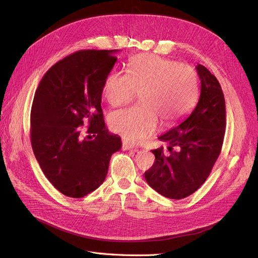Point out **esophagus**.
Wrapping results in <instances>:
<instances>
[{
    "label": "esophagus",
    "mask_w": 258,
    "mask_h": 258,
    "mask_svg": "<svg viewBox=\"0 0 258 258\" xmlns=\"http://www.w3.org/2000/svg\"><path fill=\"white\" fill-rule=\"evenodd\" d=\"M137 148H138V147H137L136 145H134V144L128 143V142H126V141L122 142V150H123V151H131V150L137 151Z\"/></svg>",
    "instance_id": "esophagus-1"
}]
</instances>
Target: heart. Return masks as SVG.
<instances>
[{
	"label": "heart",
	"instance_id": "heart-1",
	"mask_svg": "<svg viewBox=\"0 0 258 258\" xmlns=\"http://www.w3.org/2000/svg\"><path fill=\"white\" fill-rule=\"evenodd\" d=\"M198 92L191 67L156 54H138L128 62L127 74L107 75L103 93L112 107L130 103L139 93L140 105L112 113L108 123L127 141L140 142L158 130L159 120L165 126L181 121L196 104Z\"/></svg>",
	"mask_w": 258,
	"mask_h": 258
}]
</instances>
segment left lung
Returning <instances> with one entry per match:
<instances>
[{"label": "left lung", "instance_id": "left-lung-1", "mask_svg": "<svg viewBox=\"0 0 258 258\" xmlns=\"http://www.w3.org/2000/svg\"><path fill=\"white\" fill-rule=\"evenodd\" d=\"M200 97L187 118L160 136L168 143L153 150L155 162L144 173L147 184L163 197L183 199L206 182L220 156L226 128V107L222 87L209 70L197 64Z\"/></svg>", "mask_w": 258, "mask_h": 258}]
</instances>
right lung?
Masks as SVG:
<instances>
[{
    "label": "right lung",
    "mask_w": 258,
    "mask_h": 258,
    "mask_svg": "<svg viewBox=\"0 0 258 258\" xmlns=\"http://www.w3.org/2000/svg\"><path fill=\"white\" fill-rule=\"evenodd\" d=\"M113 50H80L43 76L31 108V144L42 171L60 192L82 198L104 182L120 137L105 127L101 98L117 61ZM87 121L89 136L80 127Z\"/></svg>",
    "instance_id": "add662e5"
}]
</instances>
